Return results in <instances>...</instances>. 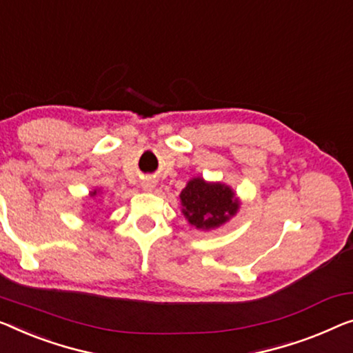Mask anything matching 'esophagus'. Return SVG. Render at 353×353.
I'll return each mask as SVG.
<instances>
[{"instance_id": "esophagus-1", "label": "esophagus", "mask_w": 353, "mask_h": 353, "mask_svg": "<svg viewBox=\"0 0 353 353\" xmlns=\"http://www.w3.org/2000/svg\"><path fill=\"white\" fill-rule=\"evenodd\" d=\"M155 187V182L152 181V179H145V181H143V190L144 192H152L154 190Z\"/></svg>"}]
</instances>
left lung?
I'll use <instances>...</instances> for the list:
<instances>
[{"label":"left lung","instance_id":"8db88e82","mask_svg":"<svg viewBox=\"0 0 353 353\" xmlns=\"http://www.w3.org/2000/svg\"><path fill=\"white\" fill-rule=\"evenodd\" d=\"M181 204L188 223L198 230L219 228L239 209V199L228 185L206 182L203 177L188 181L181 192Z\"/></svg>","mask_w":353,"mask_h":353}]
</instances>
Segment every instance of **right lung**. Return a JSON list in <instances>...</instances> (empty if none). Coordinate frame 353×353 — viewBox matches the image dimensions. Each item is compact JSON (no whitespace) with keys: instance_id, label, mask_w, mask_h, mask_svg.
<instances>
[{"instance_id":"1","label":"right lung","mask_w":353,"mask_h":353,"mask_svg":"<svg viewBox=\"0 0 353 353\" xmlns=\"http://www.w3.org/2000/svg\"><path fill=\"white\" fill-rule=\"evenodd\" d=\"M98 193V190H93L92 193H90V196H94V194H97Z\"/></svg>"}]
</instances>
